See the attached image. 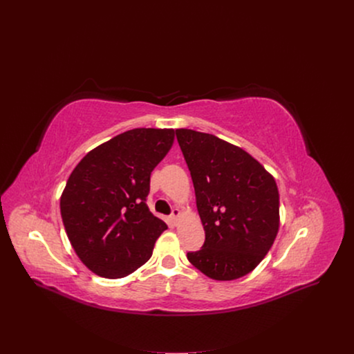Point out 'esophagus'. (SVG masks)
Segmentation results:
<instances>
[{
	"label": "esophagus",
	"instance_id": "34e87169",
	"mask_svg": "<svg viewBox=\"0 0 354 354\" xmlns=\"http://www.w3.org/2000/svg\"><path fill=\"white\" fill-rule=\"evenodd\" d=\"M179 217H180V210H179V209H174V210H172V214H171V220H172L174 223H176Z\"/></svg>",
	"mask_w": 354,
	"mask_h": 354
}]
</instances>
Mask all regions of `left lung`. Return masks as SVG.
<instances>
[{
    "label": "left lung",
    "instance_id": "obj_1",
    "mask_svg": "<svg viewBox=\"0 0 354 354\" xmlns=\"http://www.w3.org/2000/svg\"><path fill=\"white\" fill-rule=\"evenodd\" d=\"M206 232L189 262L213 280L230 281L254 270L272 248L279 225L274 178L245 149L213 134L176 129Z\"/></svg>",
    "mask_w": 354,
    "mask_h": 354
}]
</instances>
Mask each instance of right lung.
Segmentation results:
<instances>
[{
  "label": "right lung",
  "instance_id": "right-lung-1",
  "mask_svg": "<svg viewBox=\"0 0 354 354\" xmlns=\"http://www.w3.org/2000/svg\"><path fill=\"white\" fill-rule=\"evenodd\" d=\"M174 138V129H133L91 149L71 172L62 218L77 257L95 274L126 277L153 255L168 227L145 203L149 176Z\"/></svg>",
  "mask_w": 354,
  "mask_h": 354
}]
</instances>
